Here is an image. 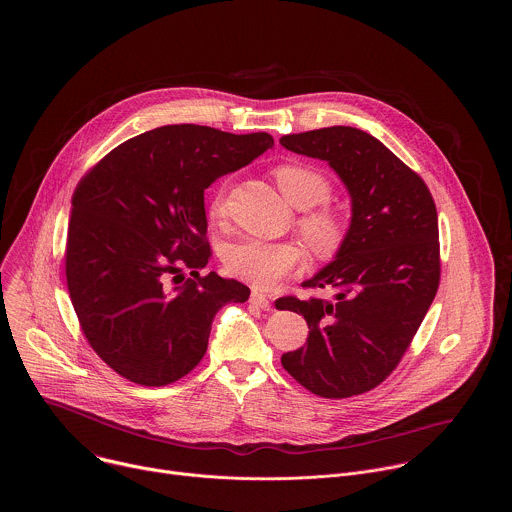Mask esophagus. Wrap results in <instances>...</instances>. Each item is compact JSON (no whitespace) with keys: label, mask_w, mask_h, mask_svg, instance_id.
Masks as SVG:
<instances>
[{"label":"esophagus","mask_w":512,"mask_h":512,"mask_svg":"<svg viewBox=\"0 0 512 512\" xmlns=\"http://www.w3.org/2000/svg\"><path fill=\"white\" fill-rule=\"evenodd\" d=\"M250 303L256 305V307H260V309H264V311H270V307H272L270 299H268L266 295H262V293L258 292H254L250 295Z\"/></svg>","instance_id":"34e87169"}]
</instances>
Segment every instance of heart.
<instances>
[{"mask_svg":"<svg viewBox=\"0 0 512 512\" xmlns=\"http://www.w3.org/2000/svg\"><path fill=\"white\" fill-rule=\"evenodd\" d=\"M276 183L284 199L299 211H307L299 219V232L317 256H333L345 242L349 224L333 207L323 205L331 197L329 179L303 163H284L274 169ZM322 207L319 208L318 205ZM318 209L315 210L314 207ZM312 211L309 212L308 209ZM213 220L226 215V187L219 185L207 203ZM303 254L293 242H260L242 240L232 244L224 254L226 270L254 286L256 290H272L286 276L301 266Z\"/></svg>","mask_w":512,"mask_h":512,"instance_id":"1","label":"heart"}]
</instances>
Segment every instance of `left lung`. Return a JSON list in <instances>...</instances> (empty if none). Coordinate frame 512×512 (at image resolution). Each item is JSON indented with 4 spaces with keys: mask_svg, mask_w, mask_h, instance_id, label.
I'll list each match as a JSON object with an SVG mask.
<instances>
[{
    "mask_svg": "<svg viewBox=\"0 0 512 512\" xmlns=\"http://www.w3.org/2000/svg\"><path fill=\"white\" fill-rule=\"evenodd\" d=\"M280 144L327 161L353 211L335 260L301 284L333 288L335 299H278L309 327L307 343L282 365L317 396L363 394L398 366L438 292L436 203L424 179L363 130L321 128Z\"/></svg>",
    "mask_w": 512,
    "mask_h": 512,
    "instance_id": "8db88e82",
    "label": "left lung"
}]
</instances>
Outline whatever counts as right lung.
Instances as JSON below:
<instances>
[{
  "instance_id": "add662e5",
  "label": "right lung",
  "mask_w": 512,
  "mask_h": 512,
  "mask_svg": "<svg viewBox=\"0 0 512 512\" xmlns=\"http://www.w3.org/2000/svg\"><path fill=\"white\" fill-rule=\"evenodd\" d=\"M272 146L266 132L161 126L112 149L76 185L67 286L86 341L120 376L142 386L183 378L205 357L220 307L248 299L236 280L201 276L213 254L205 189Z\"/></svg>"
}]
</instances>
